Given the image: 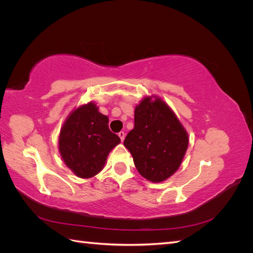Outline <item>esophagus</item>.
Listing matches in <instances>:
<instances>
[{
	"label": "esophagus",
	"mask_w": 253,
	"mask_h": 253,
	"mask_svg": "<svg viewBox=\"0 0 253 253\" xmlns=\"http://www.w3.org/2000/svg\"><path fill=\"white\" fill-rule=\"evenodd\" d=\"M118 136L120 137L121 141H124V140H125V137H126V133H125V132H119V133H118Z\"/></svg>",
	"instance_id": "obj_1"
}]
</instances>
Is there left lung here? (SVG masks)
<instances>
[{
  "mask_svg": "<svg viewBox=\"0 0 253 253\" xmlns=\"http://www.w3.org/2000/svg\"><path fill=\"white\" fill-rule=\"evenodd\" d=\"M134 121L124 144L137 171L152 182L167 180L185 157L188 132L168 103L156 95L143 97L135 106Z\"/></svg>",
  "mask_w": 253,
  "mask_h": 253,
  "instance_id": "obj_1",
  "label": "left lung"
}]
</instances>
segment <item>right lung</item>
I'll list each match as a JSON object with an SVG mask.
<instances>
[{"label": "right lung", "instance_id": "obj_1", "mask_svg": "<svg viewBox=\"0 0 253 253\" xmlns=\"http://www.w3.org/2000/svg\"><path fill=\"white\" fill-rule=\"evenodd\" d=\"M120 138L110 131L109 117L93 101L74 109L60 129L58 149L64 164L79 178H90L104 168Z\"/></svg>", "mask_w": 253, "mask_h": 253}]
</instances>
